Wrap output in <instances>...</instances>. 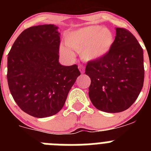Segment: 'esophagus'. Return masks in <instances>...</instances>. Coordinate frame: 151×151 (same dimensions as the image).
Instances as JSON below:
<instances>
[{
    "label": "esophagus",
    "mask_w": 151,
    "mask_h": 151,
    "mask_svg": "<svg viewBox=\"0 0 151 151\" xmlns=\"http://www.w3.org/2000/svg\"><path fill=\"white\" fill-rule=\"evenodd\" d=\"M78 69H79L80 72L82 73H84V72H85V67L82 65H79L78 66Z\"/></svg>",
    "instance_id": "esophagus-1"
}]
</instances>
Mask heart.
Instances as JSON below:
<instances>
[{
  "label": "heart",
  "mask_w": 151,
  "mask_h": 151,
  "mask_svg": "<svg viewBox=\"0 0 151 151\" xmlns=\"http://www.w3.org/2000/svg\"><path fill=\"white\" fill-rule=\"evenodd\" d=\"M113 35L107 29L99 26H90L68 33L65 38L66 46L60 47L65 55L73 56L70 49L81 52L85 60H95L104 57L113 44Z\"/></svg>",
  "instance_id": "heart-1"
}]
</instances>
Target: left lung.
<instances>
[{
	"label": "left lung",
	"instance_id": "obj_1",
	"mask_svg": "<svg viewBox=\"0 0 151 151\" xmlns=\"http://www.w3.org/2000/svg\"><path fill=\"white\" fill-rule=\"evenodd\" d=\"M116 37L104 57L88 61V95L94 106L106 113L127 110L138 98L144 84L143 49L127 29H116Z\"/></svg>",
	"mask_w": 151,
	"mask_h": 151
}]
</instances>
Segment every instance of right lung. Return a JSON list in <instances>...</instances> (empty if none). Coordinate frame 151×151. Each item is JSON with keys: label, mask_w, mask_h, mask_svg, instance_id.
<instances>
[{"label": "right lung", "mask_w": 151, "mask_h": 151, "mask_svg": "<svg viewBox=\"0 0 151 151\" xmlns=\"http://www.w3.org/2000/svg\"><path fill=\"white\" fill-rule=\"evenodd\" d=\"M58 27L40 25L18 36L7 57V82L13 99L32 116L55 115L81 73L78 66L59 63Z\"/></svg>", "instance_id": "right-lung-1"}]
</instances>
